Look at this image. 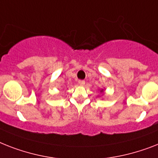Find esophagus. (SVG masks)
Listing matches in <instances>:
<instances>
[{
    "instance_id": "34e87169",
    "label": "esophagus",
    "mask_w": 158,
    "mask_h": 158,
    "mask_svg": "<svg viewBox=\"0 0 158 158\" xmlns=\"http://www.w3.org/2000/svg\"><path fill=\"white\" fill-rule=\"evenodd\" d=\"M78 83H79V85L83 86L84 84H85V81H84V80H79Z\"/></svg>"
}]
</instances>
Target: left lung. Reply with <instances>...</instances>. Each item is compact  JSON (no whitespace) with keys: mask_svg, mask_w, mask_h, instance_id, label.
I'll return each mask as SVG.
<instances>
[{"mask_svg":"<svg viewBox=\"0 0 158 158\" xmlns=\"http://www.w3.org/2000/svg\"><path fill=\"white\" fill-rule=\"evenodd\" d=\"M103 91H104L103 89H101V92H103Z\"/></svg>","mask_w":158,"mask_h":158,"instance_id":"obj_1","label":"left lung"}]
</instances>
